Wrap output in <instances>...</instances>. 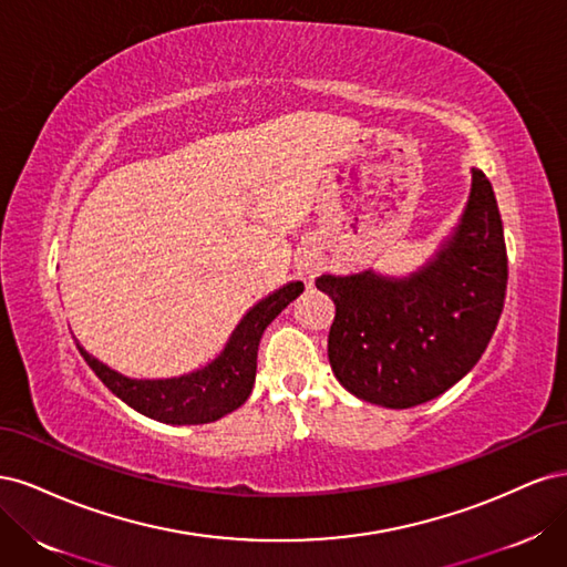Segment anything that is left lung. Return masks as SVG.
Here are the masks:
<instances>
[{
  "label": "left lung",
  "mask_w": 567,
  "mask_h": 567,
  "mask_svg": "<svg viewBox=\"0 0 567 567\" xmlns=\"http://www.w3.org/2000/svg\"><path fill=\"white\" fill-rule=\"evenodd\" d=\"M508 281L502 215L492 184L473 167L458 227L431 262L404 279L375 271L317 288L336 302L329 362L354 398L388 409L435 400L483 357Z\"/></svg>",
  "instance_id": "8db88e82"
}]
</instances>
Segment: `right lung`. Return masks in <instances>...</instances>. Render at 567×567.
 <instances>
[{"label":"right lung","mask_w":567,"mask_h":567,"mask_svg":"<svg viewBox=\"0 0 567 567\" xmlns=\"http://www.w3.org/2000/svg\"><path fill=\"white\" fill-rule=\"evenodd\" d=\"M305 290L302 281H290L271 296L257 302L236 326L225 350L208 367L179 379L136 381L109 369L78 342L84 362L99 375L115 398L130 404L140 414L173 425H198L217 421L241 406L255 383L257 346L267 326L281 315Z\"/></svg>","instance_id":"obj_1"}]
</instances>
